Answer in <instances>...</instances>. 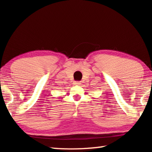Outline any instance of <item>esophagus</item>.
Listing matches in <instances>:
<instances>
[{"mask_svg":"<svg viewBox=\"0 0 152 152\" xmlns=\"http://www.w3.org/2000/svg\"><path fill=\"white\" fill-rule=\"evenodd\" d=\"M76 84V85H79V84H80V82H75V83H74Z\"/></svg>","mask_w":152,"mask_h":152,"instance_id":"obj_1","label":"esophagus"}]
</instances>
